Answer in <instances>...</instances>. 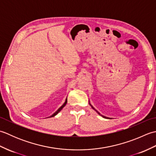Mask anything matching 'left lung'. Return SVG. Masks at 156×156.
Wrapping results in <instances>:
<instances>
[{"label":"left lung","instance_id":"obj_1","mask_svg":"<svg viewBox=\"0 0 156 156\" xmlns=\"http://www.w3.org/2000/svg\"><path fill=\"white\" fill-rule=\"evenodd\" d=\"M89 105H90L91 106V107H92V108H93V109H94V111H95L96 112H97V113H98V115H100L101 116V117H103V118H105V119H111V118H108V117H105V116H103V115H101V113H100V112H98V111H97V110H96V109H95V108H94L93 107H92V106L91 105V104L90 103V101H89Z\"/></svg>","mask_w":156,"mask_h":156}]
</instances>
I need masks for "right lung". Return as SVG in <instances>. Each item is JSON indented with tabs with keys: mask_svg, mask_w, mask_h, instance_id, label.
<instances>
[{
	"mask_svg": "<svg viewBox=\"0 0 156 156\" xmlns=\"http://www.w3.org/2000/svg\"><path fill=\"white\" fill-rule=\"evenodd\" d=\"M66 103H67V98H66V101H65V102H64V104H63L62 106H61V107H59L58 109V110L57 111H56L55 112H54V114H53V115H51V116H50V117H54V116H55L56 115H57L58 113V112H59V111H60L61 110H62V109L63 108H64V107H65V106H66Z\"/></svg>",
	"mask_w": 156,
	"mask_h": 156,
	"instance_id": "add662e5",
	"label": "right lung"
}]
</instances>
